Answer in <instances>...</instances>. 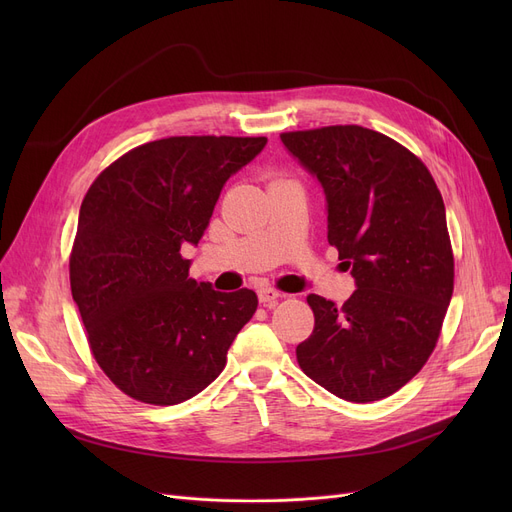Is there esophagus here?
Wrapping results in <instances>:
<instances>
[{
    "instance_id": "esophagus-1",
    "label": "esophagus",
    "mask_w": 512,
    "mask_h": 512,
    "mask_svg": "<svg viewBox=\"0 0 512 512\" xmlns=\"http://www.w3.org/2000/svg\"><path fill=\"white\" fill-rule=\"evenodd\" d=\"M257 294H259V303L263 307H276L278 299L282 297V294L278 290H274V288H259Z\"/></svg>"
}]
</instances>
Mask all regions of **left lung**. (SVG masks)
Instances as JSON below:
<instances>
[{"label":"left lung","mask_w":512,"mask_h":512,"mask_svg":"<svg viewBox=\"0 0 512 512\" xmlns=\"http://www.w3.org/2000/svg\"><path fill=\"white\" fill-rule=\"evenodd\" d=\"M328 199V242L357 282L342 307L309 294L305 375L348 402L400 390L434 353L454 290L446 209L423 161L357 124L282 132Z\"/></svg>","instance_id":"1"}]
</instances>
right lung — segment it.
I'll return each instance as SVG.
<instances>
[{
  "label": "right lung",
  "mask_w": 512,
  "mask_h": 512,
  "mask_svg": "<svg viewBox=\"0 0 512 512\" xmlns=\"http://www.w3.org/2000/svg\"><path fill=\"white\" fill-rule=\"evenodd\" d=\"M265 137H168L112 161L80 205L70 251L72 299L87 342L116 388L170 407L205 390L257 311L249 288L218 292L188 278L226 180Z\"/></svg>",
  "instance_id": "obj_1"
}]
</instances>
